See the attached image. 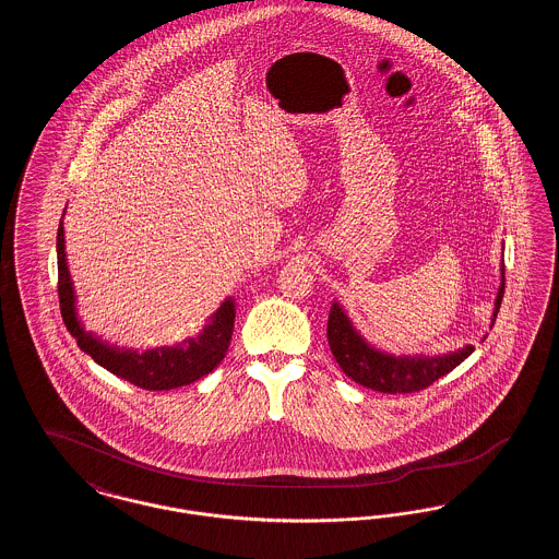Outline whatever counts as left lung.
Masks as SVG:
<instances>
[{"mask_svg": "<svg viewBox=\"0 0 559 559\" xmlns=\"http://www.w3.org/2000/svg\"><path fill=\"white\" fill-rule=\"evenodd\" d=\"M501 285L495 297V308L490 317V329L497 320L503 293H506V264L501 258ZM329 346L340 362L342 371L356 383L371 388L383 394H411L431 385L436 379L444 377L459 367L476 347L472 344L452 349L447 354H392L372 346L365 335L354 326L344 306L333 301L326 322ZM486 335L479 340L484 342Z\"/></svg>", "mask_w": 559, "mask_h": 559, "instance_id": "1", "label": "left lung"}]
</instances>
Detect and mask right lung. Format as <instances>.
<instances>
[{
  "label": "right lung",
  "mask_w": 559,
  "mask_h": 559,
  "mask_svg": "<svg viewBox=\"0 0 559 559\" xmlns=\"http://www.w3.org/2000/svg\"><path fill=\"white\" fill-rule=\"evenodd\" d=\"M64 219V213H62ZM58 226L56 237V255H58V297H60V312L67 329L78 340L81 352L94 358L96 365L103 369L130 381L144 390H176L182 385H190L192 381L212 372L222 358L226 356L233 331H235V317H237V301L235 297H226L222 306L207 317V324L185 342L174 346L119 347L103 340L100 335L85 329L78 308V293L69 272V260L64 251V226Z\"/></svg>",
  "instance_id": "add662e5"
}]
</instances>
